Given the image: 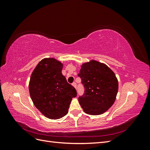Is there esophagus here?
<instances>
[{"mask_svg":"<svg viewBox=\"0 0 150 150\" xmlns=\"http://www.w3.org/2000/svg\"><path fill=\"white\" fill-rule=\"evenodd\" d=\"M72 85L75 88H76V83L75 82H74L73 83H72Z\"/></svg>","mask_w":150,"mask_h":150,"instance_id":"obj_1","label":"esophagus"}]
</instances>
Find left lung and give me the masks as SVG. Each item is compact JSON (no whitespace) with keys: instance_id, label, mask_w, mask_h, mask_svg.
<instances>
[{"instance_id":"8db88e82","label":"left lung","mask_w":150,"mask_h":150,"mask_svg":"<svg viewBox=\"0 0 150 150\" xmlns=\"http://www.w3.org/2000/svg\"><path fill=\"white\" fill-rule=\"evenodd\" d=\"M78 76L85 89L79 102L83 111L91 115H99L114 104L118 91L115 74L104 63L91 60L81 66Z\"/></svg>"}]
</instances>
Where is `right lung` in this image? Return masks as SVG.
Returning <instances> with one entry per match:
<instances>
[{"instance_id": "1", "label": "right lung", "mask_w": 150, "mask_h": 150, "mask_svg": "<svg viewBox=\"0 0 150 150\" xmlns=\"http://www.w3.org/2000/svg\"><path fill=\"white\" fill-rule=\"evenodd\" d=\"M62 67L61 62L56 59L44 58L30 76L29 90L32 101L49 119H59L67 115L72 98L77 96L75 88L62 75Z\"/></svg>"}]
</instances>
